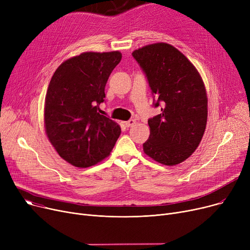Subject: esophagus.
Returning a JSON list of instances; mask_svg holds the SVG:
<instances>
[{
  "instance_id": "1",
  "label": "esophagus",
  "mask_w": 250,
  "mask_h": 250,
  "mask_svg": "<svg viewBox=\"0 0 250 250\" xmlns=\"http://www.w3.org/2000/svg\"><path fill=\"white\" fill-rule=\"evenodd\" d=\"M135 124H136V121H135V120H129V121H127V122L125 123V125L126 127H129V126H133Z\"/></svg>"
}]
</instances>
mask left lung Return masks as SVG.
<instances>
[{
	"mask_svg": "<svg viewBox=\"0 0 250 250\" xmlns=\"http://www.w3.org/2000/svg\"><path fill=\"white\" fill-rule=\"evenodd\" d=\"M145 72L161 113L148 121L150 137L143 150L167 166L177 165L199 147L208 120V96L193 63L173 45L157 42L133 51Z\"/></svg>",
	"mask_w": 250,
	"mask_h": 250,
	"instance_id": "8db88e82",
	"label": "left lung"
}]
</instances>
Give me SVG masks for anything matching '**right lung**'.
I'll use <instances>...</instances> for the list:
<instances>
[{
	"mask_svg": "<svg viewBox=\"0 0 250 250\" xmlns=\"http://www.w3.org/2000/svg\"><path fill=\"white\" fill-rule=\"evenodd\" d=\"M118 50L85 51L62 62L52 75L44 100V128L63 160L75 167L93 166L109 156L121 126L98 112Z\"/></svg>",
	"mask_w": 250,
	"mask_h": 250,
	"instance_id": "right-lung-1",
	"label": "right lung"
}]
</instances>
